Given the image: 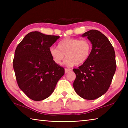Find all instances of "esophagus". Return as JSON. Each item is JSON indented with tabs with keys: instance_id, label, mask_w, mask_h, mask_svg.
<instances>
[{
	"instance_id": "34e87169",
	"label": "esophagus",
	"mask_w": 128,
	"mask_h": 128,
	"mask_svg": "<svg viewBox=\"0 0 128 128\" xmlns=\"http://www.w3.org/2000/svg\"><path fill=\"white\" fill-rule=\"evenodd\" d=\"M71 70V69H65V73H66V74L67 73H68L69 72H70V71Z\"/></svg>"
}]
</instances>
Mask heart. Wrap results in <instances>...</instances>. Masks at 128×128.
Returning a JSON list of instances; mask_svg holds the SVG:
<instances>
[{
  "label": "heart",
  "instance_id": "b5f03b06",
  "mask_svg": "<svg viewBox=\"0 0 128 128\" xmlns=\"http://www.w3.org/2000/svg\"><path fill=\"white\" fill-rule=\"evenodd\" d=\"M92 45L90 41L78 38H68L58 43L57 48L51 47L48 52L52 61L60 65L65 58V64L67 66L84 64L90 57Z\"/></svg>",
  "mask_w": 128,
  "mask_h": 128
}]
</instances>
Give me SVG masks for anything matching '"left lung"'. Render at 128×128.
<instances>
[{"mask_svg":"<svg viewBox=\"0 0 128 128\" xmlns=\"http://www.w3.org/2000/svg\"><path fill=\"white\" fill-rule=\"evenodd\" d=\"M81 36H87L92 50L87 61L73 69L76 76L73 88L81 98L94 100L104 94L111 85L116 69L115 52L108 39L98 30H89Z\"/></svg>","mask_w":128,"mask_h":128,"instance_id":"obj_1","label":"left lung"}]
</instances>
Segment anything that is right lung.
<instances>
[{
    "label": "right lung",
    "instance_id": "1",
    "mask_svg": "<svg viewBox=\"0 0 128 128\" xmlns=\"http://www.w3.org/2000/svg\"><path fill=\"white\" fill-rule=\"evenodd\" d=\"M59 38L32 32L16 47L13 65L17 84L32 100L49 97L64 74V69L52 61L48 52Z\"/></svg>",
    "mask_w": 128,
    "mask_h": 128
}]
</instances>
